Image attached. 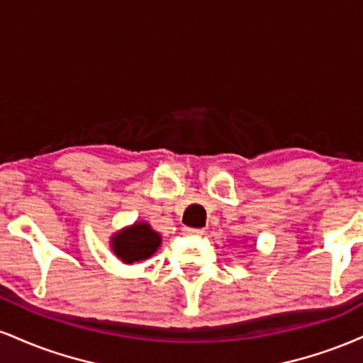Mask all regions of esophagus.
Returning a JSON list of instances; mask_svg holds the SVG:
<instances>
[{
	"label": "esophagus",
	"instance_id": "34e87169",
	"mask_svg": "<svg viewBox=\"0 0 363 363\" xmlns=\"http://www.w3.org/2000/svg\"><path fill=\"white\" fill-rule=\"evenodd\" d=\"M182 232H184L186 235H194V237L205 235V230H203V228H189V227H184V228H182Z\"/></svg>",
	"mask_w": 363,
	"mask_h": 363
}]
</instances>
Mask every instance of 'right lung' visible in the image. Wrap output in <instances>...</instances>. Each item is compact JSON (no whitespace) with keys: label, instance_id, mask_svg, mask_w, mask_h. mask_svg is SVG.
<instances>
[{"label":"right lung","instance_id":"add662e5","mask_svg":"<svg viewBox=\"0 0 363 363\" xmlns=\"http://www.w3.org/2000/svg\"><path fill=\"white\" fill-rule=\"evenodd\" d=\"M160 245V235L148 223H135L121 234L112 237V249L124 262L147 259Z\"/></svg>","mask_w":363,"mask_h":363}]
</instances>
